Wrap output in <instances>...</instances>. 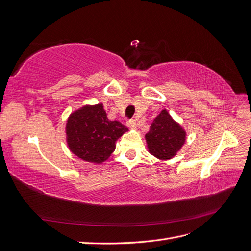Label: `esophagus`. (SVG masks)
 Wrapping results in <instances>:
<instances>
[{"instance_id": "esophagus-1", "label": "esophagus", "mask_w": 251, "mask_h": 251, "mask_svg": "<svg viewBox=\"0 0 251 251\" xmlns=\"http://www.w3.org/2000/svg\"><path fill=\"white\" fill-rule=\"evenodd\" d=\"M126 126L130 128H135V127H137V123H136L135 119L132 118V119H128L126 121Z\"/></svg>"}]
</instances>
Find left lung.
<instances>
[{"mask_svg":"<svg viewBox=\"0 0 251 251\" xmlns=\"http://www.w3.org/2000/svg\"><path fill=\"white\" fill-rule=\"evenodd\" d=\"M150 153L161 160H168L176 155L185 142V132L162 110L151 125L146 135Z\"/></svg>","mask_w":251,"mask_h":251,"instance_id":"1","label":"left lung"}]
</instances>
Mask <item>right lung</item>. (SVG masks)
<instances>
[{
  "label": "right lung",
  "mask_w": 251,
  "mask_h": 251,
  "mask_svg": "<svg viewBox=\"0 0 251 251\" xmlns=\"http://www.w3.org/2000/svg\"><path fill=\"white\" fill-rule=\"evenodd\" d=\"M127 128L117 120L107 117L101 103L87 105L72 113L66 133L73 154L85 161L101 163L115 150L116 140Z\"/></svg>",
  "instance_id": "obj_1"
}]
</instances>
